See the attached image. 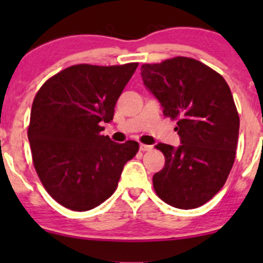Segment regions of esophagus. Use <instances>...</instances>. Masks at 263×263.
<instances>
[{
  "instance_id": "34e87169",
  "label": "esophagus",
  "mask_w": 263,
  "mask_h": 263,
  "mask_svg": "<svg viewBox=\"0 0 263 263\" xmlns=\"http://www.w3.org/2000/svg\"><path fill=\"white\" fill-rule=\"evenodd\" d=\"M140 149L142 151V152H146V151H151V149H152V146H149V144H143V143H141V144H140Z\"/></svg>"
}]
</instances>
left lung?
Instances as JSON below:
<instances>
[{
	"label": "left lung",
	"instance_id": "obj_1",
	"mask_svg": "<svg viewBox=\"0 0 263 263\" xmlns=\"http://www.w3.org/2000/svg\"><path fill=\"white\" fill-rule=\"evenodd\" d=\"M141 77L163 115L177 120L180 137L177 148L156 146L165 163L153 176V188L171 206H201L224 186L236 155L240 119L230 87L215 70L186 57L143 64Z\"/></svg>",
	"mask_w": 263,
	"mask_h": 263
}]
</instances>
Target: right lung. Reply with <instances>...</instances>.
Returning a JSON list of instances; mask_svg holds the SVG:
<instances>
[{
	"mask_svg": "<svg viewBox=\"0 0 263 263\" xmlns=\"http://www.w3.org/2000/svg\"><path fill=\"white\" fill-rule=\"evenodd\" d=\"M138 63L69 66L48 79L33 100L28 140L33 164L54 200L75 211L114 194L138 143L101 135Z\"/></svg>",
	"mask_w": 263,
	"mask_h": 263,
	"instance_id": "obj_1",
	"label": "right lung"
}]
</instances>
